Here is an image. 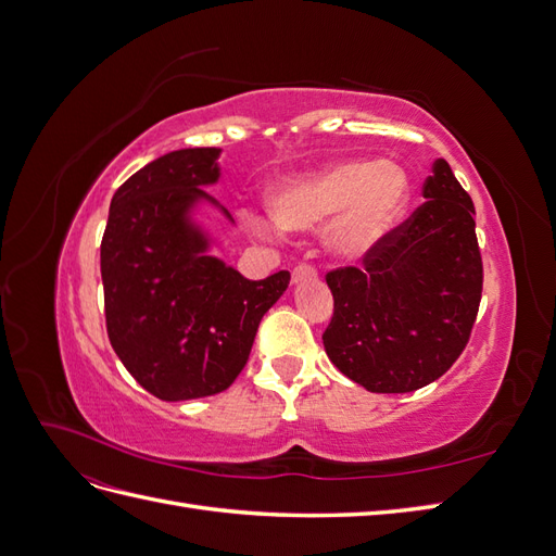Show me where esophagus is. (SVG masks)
<instances>
[{
    "label": "esophagus",
    "instance_id": "esophagus-1",
    "mask_svg": "<svg viewBox=\"0 0 556 556\" xmlns=\"http://www.w3.org/2000/svg\"><path fill=\"white\" fill-rule=\"evenodd\" d=\"M315 278H317L315 268L308 266V264H301V266H296L294 271H292V282H294V285H296V282H304V280H315Z\"/></svg>",
    "mask_w": 556,
    "mask_h": 556
}]
</instances>
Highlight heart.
Masks as SVG:
<instances>
[{
    "label": "heart",
    "mask_w": 556,
    "mask_h": 556,
    "mask_svg": "<svg viewBox=\"0 0 556 556\" xmlns=\"http://www.w3.org/2000/svg\"><path fill=\"white\" fill-rule=\"evenodd\" d=\"M410 204V180L380 160H339L278 180L266 194L274 223L290 231L325 225L333 255L357 260L401 225Z\"/></svg>",
    "instance_id": "heart-1"
}]
</instances>
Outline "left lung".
<instances>
[{"mask_svg": "<svg viewBox=\"0 0 556 556\" xmlns=\"http://www.w3.org/2000/svg\"><path fill=\"white\" fill-rule=\"evenodd\" d=\"M406 223L364 257L327 274L333 317L327 357L376 394H406L457 362L482 294L476 208L445 160L433 162Z\"/></svg>", "mask_w": 556, "mask_h": 556, "instance_id": "8db88e82", "label": "left lung"}]
</instances>
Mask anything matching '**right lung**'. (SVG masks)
<instances>
[{"label": "right lung", "instance_id": "1", "mask_svg": "<svg viewBox=\"0 0 556 556\" xmlns=\"http://www.w3.org/2000/svg\"><path fill=\"white\" fill-rule=\"evenodd\" d=\"M220 153L174 150L111 199L102 239L109 341L131 378L162 401L225 392L243 371L264 313L290 285L288 271L248 280L211 255L199 206L233 223L204 190L220 180Z\"/></svg>", "mask_w": 556, "mask_h": 556}]
</instances>
